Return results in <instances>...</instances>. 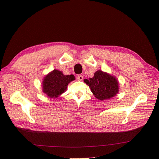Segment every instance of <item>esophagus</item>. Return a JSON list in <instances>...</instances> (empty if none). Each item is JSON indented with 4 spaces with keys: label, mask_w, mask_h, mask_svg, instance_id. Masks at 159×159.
<instances>
[{
    "label": "esophagus",
    "mask_w": 159,
    "mask_h": 159,
    "mask_svg": "<svg viewBox=\"0 0 159 159\" xmlns=\"http://www.w3.org/2000/svg\"><path fill=\"white\" fill-rule=\"evenodd\" d=\"M77 80H79V81H82L83 80V76L82 75H77Z\"/></svg>",
    "instance_id": "esophagus-1"
}]
</instances>
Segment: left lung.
Here are the masks:
<instances>
[{"label": "left lung", "mask_w": 159, "mask_h": 159, "mask_svg": "<svg viewBox=\"0 0 159 159\" xmlns=\"http://www.w3.org/2000/svg\"><path fill=\"white\" fill-rule=\"evenodd\" d=\"M84 82L90 88L95 97L100 100L113 97L119 91L117 79L100 70L96 71L92 78L85 79Z\"/></svg>", "instance_id": "obj_1"}]
</instances>
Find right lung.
I'll list each match as a JSON object with an SVG mask.
<instances>
[{
  "mask_svg": "<svg viewBox=\"0 0 159 159\" xmlns=\"http://www.w3.org/2000/svg\"><path fill=\"white\" fill-rule=\"evenodd\" d=\"M74 80L73 75H65L61 71L55 69L44 77L43 92L50 98H57L66 91L69 83Z\"/></svg>",
  "mask_w": 159,
  "mask_h": 159,
  "instance_id": "right-lung-1",
  "label": "right lung"
}]
</instances>
